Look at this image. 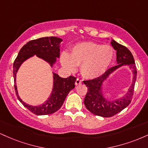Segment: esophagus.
<instances>
[{"instance_id":"esophagus-1","label":"esophagus","mask_w":148,"mask_h":148,"mask_svg":"<svg viewBox=\"0 0 148 148\" xmlns=\"http://www.w3.org/2000/svg\"><path fill=\"white\" fill-rule=\"evenodd\" d=\"M82 84V81H81V79H77L76 80V81H75L76 86H77V85H79V84Z\"/></svg>"}]
</instances>
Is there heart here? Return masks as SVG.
Here are the masks:
<instances>
[{
	"instance_id": "heart-1",
	"label": "heart",
	"mask_w": 148,
	"mask_h": 148,
	"mask_svg": "<svg viewBox=\"0 0 148 148\" xmlns=\"http://www.w3.org/2000/svg\"><path fill=\"white\" fill-rule=\"evenodd\" d=\"M114 56L111 46L95 42H82L73 47L70 55L63 53L61 62L65 68L75 71L81 65V74L87 79H95L106 72Z\"/></svg>"
}]
</instances>
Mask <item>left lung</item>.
Instances as JSON below:
<instances>
[{
	"instance_id": "1",
	"label": "left lung",
	"mask_w": 148,
	"mask_h": 148,
	"mask_svg": "<svg viewBox=\"0 0 148 148\" xmlns=\"http://www.w3.org/2000/svg\"><path fill=\"white\" fill-rule=\"evenodd\" d=\"M111 43L113 49L116 51V61L118 64L108 69L99 77L84 81V84L86 85L88 88L87 94L84 99L85 106L92 113L103 118H109L116 115L131 103L137 74L133 55L130 51L126 47L120 45L113 40H112ZM124 65H127L132 69L134 75L132 84L125 96L120 99L109 101L104 98L103 95L101 88L102 84L110 74Z\"/></svg>"
}]
</instances>
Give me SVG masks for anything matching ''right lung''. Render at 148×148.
<instances>
[{"instance_id": "obj_1", "label": "right lung", "mask_w": 148, "mask_h": 148, "mask_svg": "<svg viewBox=\"0 0 148 148\" xmlns=\"http://www.w3.org/2000/svg\"><path fill=\"white\" fill-rule=\"evenodd\" d=\"M62 39L56 37H46L28 42L21 49L17 57L13 64V75L14 81V89L16 95L20 102L34 114L37 115H49L55 113L63 104L66 97L70 90L75 87L76 78L69 76V77L61 78L58 74H53V86L52 92L45 103L39 106H31L25 103L18 96L16 85V76L18 69L21 64L30 57L36 55L43 59L53 67L56 62V58L60 57V47Z\"/></svg>"}]
</instances>
